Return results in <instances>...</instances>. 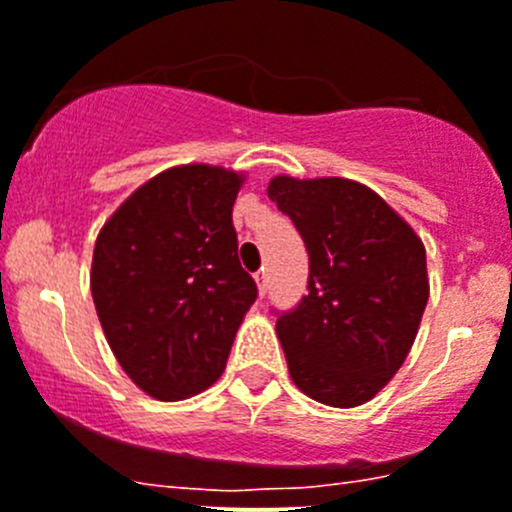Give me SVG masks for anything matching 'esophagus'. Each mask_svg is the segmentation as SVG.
Wrapping results in <instances>:
<instances>
[{
	"mask_svg": "<svg viewBox=\"0 0 512 512\" xmlns=\"http://www.w3.org/2000/svg\"><path fill=\"white\" fill-rule=\"evenodd\" d=\"M255 280H257V290H260V295H265L267 292V270L265 267H260V270L255 272Z\"/></svg>",
	"mask_w": 512,
	"mask_h": 512,
	"instance_id": "1",
	"label": "esophagus"
}]
</instances>
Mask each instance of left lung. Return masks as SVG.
I'll list each match as a JSON object with an SVG mask.
<instances>
[{
  "label": "left lung",
  "mask_w": 512,
  "mask_h": 512,
  "mask_svg": "<svg viewBox=\"0 0 512 512\" xmlns=\"http://www.w3.org/2000/svg\"><path fill=\"white\" fill-rule=\"evenodd\" d=\"M267 195L310 257L307 295L275 312L292 382L332 408L367 403L418 335L430 292L423 242L360 182L275 177Z\"/></svg>",
  "instance_id": "8db88e82"
}]
</instances>
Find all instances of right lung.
<instances>
[{
  "label": "right lung",
  "instance_id": "1",
  "mask_svg": "<svg viewBox=\"0 0 512 512\" xmlns=\"http://www.w3.org/2000/svg\"><path fill=\"white\" fill-rule=\"evenodd\" d=\"M237 172L172 167L102 227L92 297L122 370L157 400H185L225 370L257 285L237 260Z\"/></svg>",
  "mask_w": 512,
  "mask_h": 512
}]
</instances>
